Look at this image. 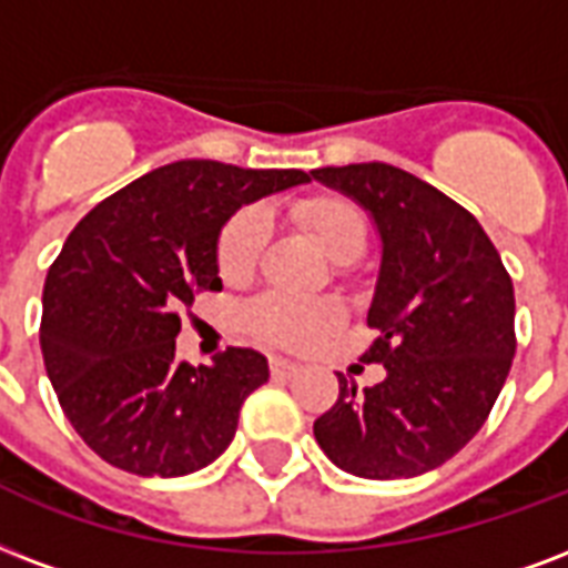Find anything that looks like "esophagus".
I'll return each instance as SVG.
<instances>
[{"label":"esophagus","mask_w":568,"mask_h":568,"mask_svg":"<svg viewBox=\"0 0 568 568\" xmlns=\"http://www.w3.org/2000/svg\"><path fill=\"white\" fill-rule=\"evenodd\" d=\"M297 363L285 361V357H271V372H274V378H292V375H297Z\"/></svg>","instance_id":"obj_1"}]
</instances>
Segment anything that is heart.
<instances>
[{
    "instance_id": "1",
    "label": "heart",
    "mask_w": 568,
    "mask_h": 568,
    "mask_svg": "<svg viewBox=\"0 0 568 568\" xmlns=\"http://www.w3.org/2000/svg\"><path fill=\"white\" fill-rule=\"evenodd\" d=\"M297 216L333 262H354L369 244L366 214L352 199L336 193L310 196L297 205ZM267 235H271V220L265 207L246 205L235 211L216 241L220 274L226 280H244L253 274ZM244 324L255 339L303 352L322 342L339 324V310L331 301H303V297L271 292L246 303Z\"/></svg>"
}]
</instances>
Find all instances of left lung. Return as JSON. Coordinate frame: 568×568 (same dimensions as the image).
Masks as SVG:
<instances>
[{"label": "left lung", "instance_id": "8db88e82", "mask_svg": "<svg viewBox=\"0 0 568 568\" xmlns=\"http://www.w3.org/2000/svg\"><path fill=\"white\" fill-rule=\"evenodd\" d=\"M375 220L381 271L363 363L375 387L339 375V399L315 419L333 465L363 479L435 470L483 428L515 357V292L470 211L389 163L313 169Z\"/></svg>", "mask_w": 568, "mask_h": 568}]
</instances>
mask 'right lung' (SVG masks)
Wrapping results in <instances>:
<instances>
[{
  "label": "right lung",
  "instance_id": "right-lung-1",
  "mask_svg": "<svg viewBox=\"0 0 568 568\" xmlns=\"http://www.w3.org/2000/svg\"><path fill=\"white\" fill-rule=\"evenodd\" d=\"M306 181L303 169L179 160L103 199L68 235L43 283V366L103 462L184 476L232 444L267 361L253 348H226L211 366L179 361L181 313L223 288L216 237L229 216Z\"/></svg>",
  "mask_w": 568,
  "mask_h": 568
}]
</instances>
